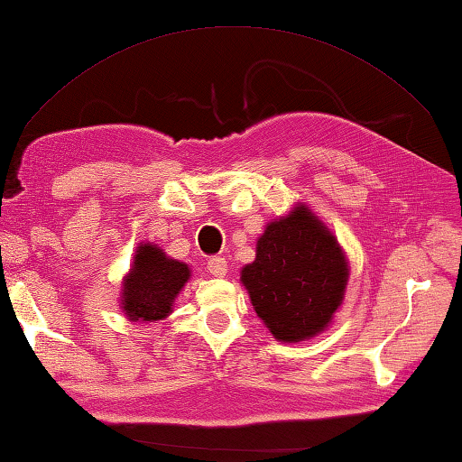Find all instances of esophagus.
I'll use <instances>...</instances> for the list:
<instances>
[{"label": "esophagus", "mask_w": 462, "mask_h": 462, "mask_svg": "<svg viewBox=\"0 0 462 462\" xmlns=\"http://www.w3.org/2000/svg\"><path fill=\"white\" fill-rule=\"evenodd\" d=\"M208 270H210L212 276L222 278L226 276V273H228V262H226V258L222 256H214L208 260Z\"/></svg>", "instance_id": "esophagus-1"}]
</instances>
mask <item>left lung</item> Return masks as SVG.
<instances>
[{"label":"left lung","instance_id":"8db88e82","mask_svg":"<svg viewBox=\"0 0 462 462\" xmlns=\"http://www.w3.org/2000/svg\"><path fill=\"white\" fill-rule=\"evenodd\" d=\"M348 262L334 234L304 204L266 226L240 280L256 314L280 342L328 328L345 300Z\"/></svg>","mask_w":462,"mask_h":462}]
</instances>
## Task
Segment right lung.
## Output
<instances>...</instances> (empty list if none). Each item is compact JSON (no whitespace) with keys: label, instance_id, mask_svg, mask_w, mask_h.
<instances>
[{"label":"right lung","instance_id":"right-lung-1","mask_svg":"<svg viewBox=\"0 0 462 462\" xmlns=\"http://www.w3.org/2000/svg\"><path fill=\"white\" fill-rule=\"evenodd\" d=\"M188 280V264L166 256L156 244H140L122 282V310L134 322L164 320Z\"/></svg>","mask_w":462,"mask_h":462}]
</instances>
